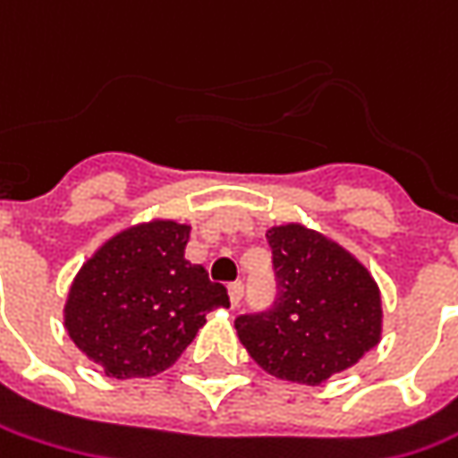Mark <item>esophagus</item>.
I'll return each instance as SVG.
<instances>
[{
    "mask_svg": "<svg viewBox=\"0 0 458 458\" xmlns=\"http://www.w3.org/2000/svg\"><path fill=\"white\" fill-rule=\"evenodd\" d=\"M226 288H229V301H232V306H239V301H242V295H244V283H242V280H232Z\"/></svg>",
    "mask_w": 458,
    "mask_h": 458,
    "instance_id": "34e87169",
    "label": "esophagus"
}]
</instances>
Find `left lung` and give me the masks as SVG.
<instances>
[{"instance_id":"left-lung-1","label":"left lung","mask_w":458,"mask_h":458,"mask_svg":"<svg viewBox=\"0 0 458 458\" xmlns=\"http://www.w3.org/2000/svg\"><path fill=\"white\" fill-rule=\"evenodd\" d=\"M275 298L237 316L250 357L273 377L321 385L379 342V291L339 244L298 224L267 232Z\"/></svg>"}]
</instances>
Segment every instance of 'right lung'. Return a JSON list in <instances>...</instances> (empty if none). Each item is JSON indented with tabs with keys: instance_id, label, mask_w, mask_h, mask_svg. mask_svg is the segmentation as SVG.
Returning a JSON list of instances; mask_svg holds the SVG:
<instances>
[{
	"instance_id": "add662e5",
	"label": "right lung",
	"mask_w": 458,
	"mask_h": 458,
	"mask_svg": "<svg viewBox=\"0 0 458 458\" xmlns=\"http://www.w3.org/2000/svg\"><path fill=\"white\" fill-rule=\"evenodd\" d=\"M191 226L150 221L109 239L76 275L65 328L106 377H152L173 367L229 293L185 259Z\"/></svg>"
}]
</instances>
